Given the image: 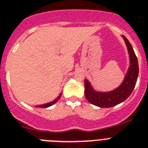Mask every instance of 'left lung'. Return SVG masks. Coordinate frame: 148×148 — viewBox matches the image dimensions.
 <instances>
[{
	"instance_id": "1",
	"label": "left lung",
	"mask_w": 148,
	"mask_h": 148,
	"mask_svg": "<svg viewBox=\"0 0 148 148\" xmlns=\"http://www.w3.org/2000/svg\"><path fill=\"white\" fill-rule=\"evenodd\" d=\"M122 37L125 42L130 56V67L128 68V73L122 84L117 89L108 93L96 92L92 88L90 84L85 80V97L87 101L93 105L101 108H109L118 105L125 101L130 96L135 86L139 71L138 58L131 43L125 36H122Z\"/></svg>"
}]
</instances>
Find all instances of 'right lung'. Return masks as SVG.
<instances>
[{"label":"right lung","mask_w":148,"mask_h":148,"mask_svg":"<svg viewBox=\"0 0 148 148\" xmlns=\"http://www.w3.org/2000/svg\"><path fill=\"white\" fill-rule=\"evenodd\" d=\"M61 96H62V94H60V96L58 97L57 99H55L54 101L52 102H50V103H46V104H45V105H40L39 106V107H43V108H47V107H49V106H52L53 104H55V103H57L58 100H59V99L61 98ZM38 107V106H37Z\"/></svg>","instance_id":"add662e5"}]
</instances>
